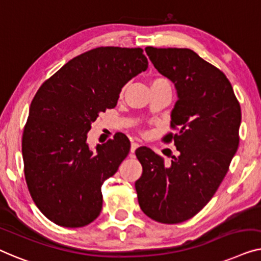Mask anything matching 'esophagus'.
Wrapping results in <instances>:
<instances>
[{
  "label": "esophagus",
  "instance_id": "esophagus-1",
  "mask_svg": "<svg viewBox=\"0 0 261 261\" xmlns=\"http://www.w3.org/2000/svg\"><path fill=\"white\" fill-rule=\"evenodd\" d=\"M138 146H139V144H138L137 142H132V143H131V149H130V151H131L132 153H134V152H135V150L137 149Z\"/></svg>",
  "mask_w": 261,
  "mask_h": 261
}]
</instances>
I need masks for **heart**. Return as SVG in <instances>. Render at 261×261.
Returning <instances> with one entry per match:
<instances>
[{
	"label": "heart",
	"mask_w": 261,
	"mask_h": 261,
	"mask_svg": "<svg viewBox=\"0 0 261 261\" xmlns=\"http://www.w3.org/2000/svg\"><path fill=\"white\" fill-rule=\"evenodd\" d=\"M153 83H167V84H169V83H168V80L163 79V78H156V79H153L152 84H153ZM122 91H123V90H122Z\"/></svg>",
	"instance_id": "b5f03b06"
}]
</instances>
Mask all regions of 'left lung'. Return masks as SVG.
Wrapping results in <instances>:
<instances>
[{"label":"left lung","instance_id":"8db88e82","mask_svg":"<svg viewBox=\"0 0 261 261\" xmlns=\"http://www.w3.org/2000/svg\"><path fill=\"white\" fill-rule=\"evenodd\" d=\"M145 52L161 74L177 91L171 129L163 137L179 152L170 164L141 146L136 156L143 167L135 183L138 203L157 222L174 225L195 216L214 195L239 146L241 109L223 72L188 48Z\"/></svg>","mask_w":261,"mask_h":261}]
</instances>
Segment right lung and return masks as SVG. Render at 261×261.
Wrapping results in <instances>:
<instances>
[{"mask_svg":"<svg viewBox=\"0 0 261 261\" xmlns=\"http://www.w3.org/2000/svg\"><path fill=\"white\" fill-rule=\"evenodd\" d=\"M148 68L142 48L98 47L73 58L40 86L22 136L24 177L43 215L76 228L98 218L101 186L130 151L124 134L91 150L87 132L117 105L123 86Z\"/></svg>","mask_w":261,"mask_h":261,"instance_id":"1","label":"right lung"}]
</instances>
